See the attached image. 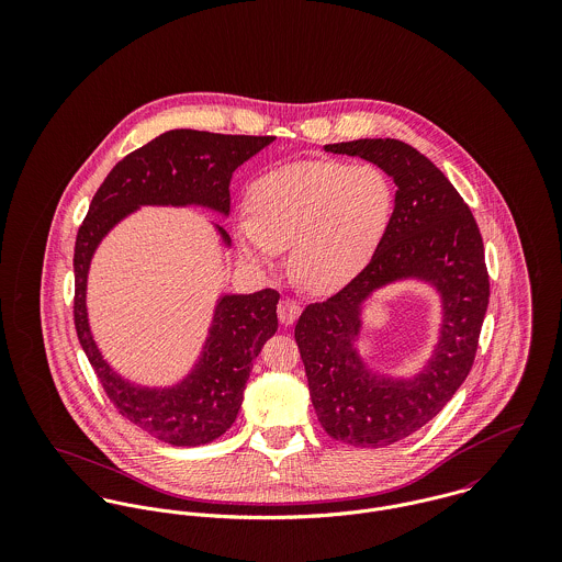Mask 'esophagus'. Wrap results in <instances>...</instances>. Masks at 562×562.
<instances>
[{"mask_svg": "<svg viewBox=\"0 0 562 562\" xmlns=\"http://www.w3.org/2000/svg\"><path fill=\"white\" fill-rule=\"evenodd\" d=\"M277 314H279V321L281 324H292V322L299 318V314H301V305L296 303V301H292V299H283L281 303H279V307H277Z\"/></svg>", "mask_w": 562, "mask_h": 562, "instance_id": "esophagus-1", "label": "esophagus"}]
</instances>
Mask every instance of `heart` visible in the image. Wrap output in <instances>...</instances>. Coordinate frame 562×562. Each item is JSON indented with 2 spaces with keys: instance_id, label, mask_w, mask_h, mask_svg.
I'll return each mask as SVG.
<instances>
[{
  "instance_id": "b5f03b06",
  "label": "heart",
  "mask_w": 562,
  "mask_h": 562,
  "mask_svg": "<svg viewBox=\"0 0 562 562\" xmlns=\"http://www.w3.org/2000/svg\"><path fill=\"white\" fill-rule=\"evenodd\" d=\"M392 214L394 186L379 166L296 161L252 181L236 241L241 257L263 272H272L290 246L299 283L333 292L372 261Z\"/></svg>"
}]
</instances>
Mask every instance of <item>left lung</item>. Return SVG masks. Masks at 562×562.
<instances>
[{
  "label": "left lung",
  "mask_w": 562,
  "mask_h": 562,
  "mask_svg": "<svg viewBox=\"0 0 562 562\" xmlns=\"http://www.w3.org/2000/svg\"><path fill=\"white\" fill-rule=\"evenodd\" d=\"M324 151L372 161L398 190L372 261L341 292L310 305L294 337L324 430L350 446L385 448L428 424L472 370L488 305L481 232L448 177L411 145L361 138ZM408 280L436 292L440 324L423 366L413 375H392L360 350L364 305L376 291Z\"/></svg>",
  "instance_id": "left-lung-1"
}]
</instances>
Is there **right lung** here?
<instances>
[{
    "label": "right lung",
    "instance_id": "add662e5",
    "mask_svg": "<svg viewBox=\"0 0 562 562\" xmlns=\"http://www.w3.org/2000/svg\"><path fill=\"white\" fill-rule=\"evenodd\" d=\"M274 136H225L196 130L164 132L119 161L88 207L76 240V330L108 398L123 417L170 446H203L238 417L246 381L261 346L277 333L279 292H221L192 368L168 385L123 376L101 352L88 318V274L101 241L143 207H196L229 218L234 170ZM225 250L229 234L210 221Z\"/></svg>",
    "mask_w": 562,
    "mask_h": 562
}]
</instances>
